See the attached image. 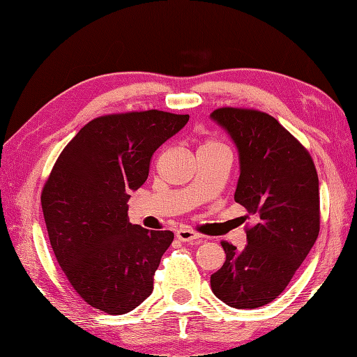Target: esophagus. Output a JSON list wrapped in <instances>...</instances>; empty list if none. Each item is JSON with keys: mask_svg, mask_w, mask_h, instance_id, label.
<instances>
[{"mask_svg": "<svg viewBox=\"0 0 357 357\" xmlns=\"http://www.w3.org/2000/svg\"><path fill=\"white\" fill-rule=\"evenodd\" d=\"M176 238L181 241V243H190V241H198L202 236L190 228L181 227L176 229Z\"/></svg>", "mask_w": 357, "mask_h": 357, "instance_id": "34e87169", "label": "esophagus"}]
</instances>
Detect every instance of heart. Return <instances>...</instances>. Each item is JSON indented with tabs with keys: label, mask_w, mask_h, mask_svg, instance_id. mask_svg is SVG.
Returning <instances> with one entry per match:
<instances>
[{
	"label": "heart",
	"mask_w": 357,
	"mask_h": 357,
	"mask_svg": "<svg viewBox=\"0 0 357 357\" xmlns=\"http://www.w3.org/2000/svg\"><path fill=\"white\" fill-rule=\"evenodd\" d=\"M204 146H222V144L219 142H215V140H206L202 148H204Z\"/></svg>",
	"instance_id": "1"
}]
</instances>
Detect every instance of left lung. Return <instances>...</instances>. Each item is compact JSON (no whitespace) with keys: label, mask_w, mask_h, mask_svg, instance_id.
<instances>
[{"label":"left lung","mask_w":357,"mask_h":357,"mask_svg":"<svg viewBox=\"0 0 357 357\" xmlns=\"http://www.w3.org/2000/svg\"><path fill=\"white\" fill-rule=\"evenodd\" d=\"M236 143L241 174L234 200L255 215L245 227L247 244L227 253L211 275L213 293L234 309H257L274 301L319 233V187L309 151L271 114L253 108L222 107L211 113Z\"/></svg>","instance_id":"1"}]
</instances>
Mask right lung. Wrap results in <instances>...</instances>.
<instances>
[{
    "label": "right lung",
    "instance_id": "obj_1",
    "mask_svg": "<svg viewBox=\"0 0 357 357\" xmlns=\"http://www.w3.org/2000/svg\"><path fill=\"white\" fill-rule=\"evenodd\" d=\"M189 114L160 110L94 118L66 144L42 189L53 253L72 288L110 315L134 310L153 293L172 231L132 225L129 193L148 179L151 157Z\"/></svg>",
    "mask_w": 357,
    "mask_h": 357
}]
</instances>
